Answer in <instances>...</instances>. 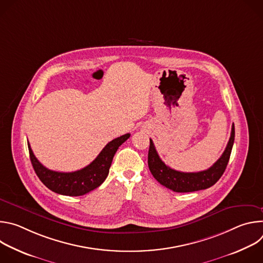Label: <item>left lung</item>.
Wrapping results in <instances>:
<instances>
[{"mask_svg": "<svg viewBox=\"0 0 263 263\" xmlns=\"http://www.w3.org/2000/svg\"><path fill=\"white\" fill-rule=\"evenodd\" d=\"M235 129L232 125L231 136L222 155L208 170L198 173H183L167 166L159 157L153 140L149 138V148L147 164L153 177L166 189L176 193H192L209 189L222 176L230 159L232 146L234 143Z\"/></svg>", "mask_w": 263, "mask_h": 263, "instance_id": "obj_1", "label": "left lung"}]
</instances>
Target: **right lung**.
Listing matches in <instances>:
<instances>
[{
    "label": "right lung",
    "mask_w": 263,
    "mask_h": 263,
    "mask_svg": "<svg viewBox=\"0 0 263 263\" xmlns=\"http://www.w3.org/2000/svg\"><path fill=\"white\" fill-rule=\"evenodd\" d=\"M129 137L127 133L111 140L90 164L76 172L60 173L47 168L37 160L28 143L30 160L37 177L49 190L63 196L79 197L93 191L105 181L116 152Z\"/></svg>",
    "instance_id": "1"
}]
</instances>
